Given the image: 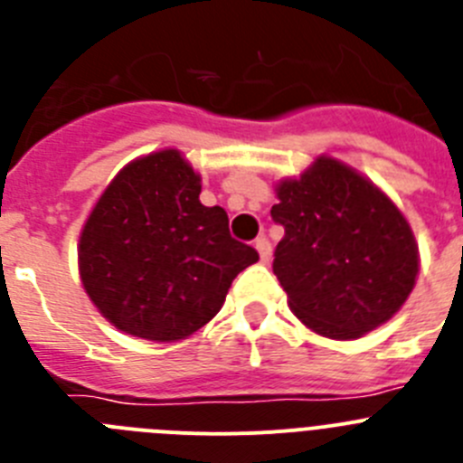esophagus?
Segmentation results:
<instances>
[{
	"label": "esophagus",
	"mask_w": 463,
	"mask_h": 463,
	"mask_svg": "<svg viewBox=\"0 0 463 463\" xmlns=\"http://www.w3.org/2000/svg\"><path fill=\"white\" fill-rule=\"evenodd\" d=\"M255 248L257 252H260L261 264H269V261H271V243H269L267 236H260V239L255 241Z\"/></svg>",
	"instance_id": "1"
}]
</instances>
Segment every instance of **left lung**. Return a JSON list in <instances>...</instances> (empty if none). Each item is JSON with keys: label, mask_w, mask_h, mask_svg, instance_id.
I'll return each instance as SVG.
<instances>
[{"label": "left lung", "mask_w": 463, "mask_h": 463, "mask_svg": "<svg viewBox=\"0 0 463 463\" xmlns=\"http://www.w3.org/2000/svg\"><path fill=\"white\" fill-rule=\"evenodd\" d=\"M285 227L273 273L308 329L353 341L406 304L420 273L415 236L390 196L334 157L276 185Z\"/></svg>", "instance_id": "1"}]
</instances>
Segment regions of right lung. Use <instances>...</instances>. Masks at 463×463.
<instances>
[{
	"mask_svg": "<svg viewBox=\"0 0 463 463\" xmlns=\"http://www.w3.org/2000/svg\"><path fill=\"white\" fill-rule=\"evenodd\" d=\"M202 175L166 148L122 166L85 220L79 271L92 304L129 336L187 338L260 260L232 239L224 208L199 202Z\"/></svg>",
	"mask_w": 463,
	"mask_h": 463,
	"instance_id": "right-lung-1",
	"label": "right lung"
}]
</instances>
